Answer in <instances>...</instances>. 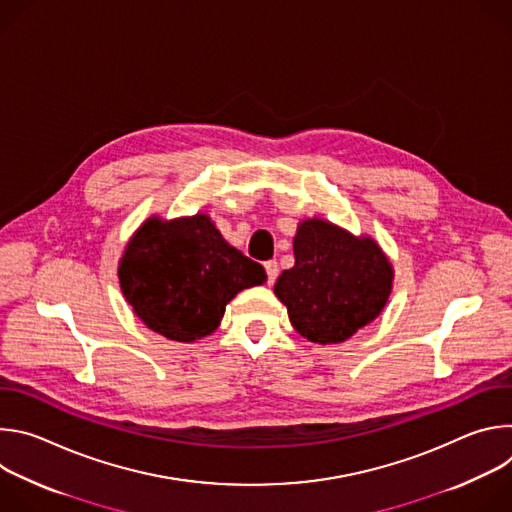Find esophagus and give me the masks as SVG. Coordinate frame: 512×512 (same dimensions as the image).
Returning a JSON list of instances; mask_svg holds the SVG:
<instances>
[{
  "label": "esophagus",
  "instance_id": "esophagus-1",
  "mask_svg": "<svg viewBox=\"0 0 512 512\" xmlns=\"http://www.w3.org/2000/svg\"><path fill=\"white\" fill-rule=\"evenodd\" d=\"M265 271H267V281L273 283L277 279V273H279L277 261H265Z\"/></svg>",
  "mask_w": 512,
  "mask_h": 512
}]
</instances>
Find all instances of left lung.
I'll return each instance as SVG.
<instances>
[{
    "mask_svg": "<svg viewBox=\"0 0 512 512\" xmlns=\"http://www.w3.org/2000/svg\"><path fill=\"white\" fill-rule=\"evenodd\" d=\"M294 259L273 291L291 326L310 342L340 344L385 310L395 269L371 235L356 237L326 218H304Z\"/></svg>",
    "mask_w": 512,
    "mask_h": 512,
    "instance_id": "1",
    "label": "left lung"
}]
</instances>
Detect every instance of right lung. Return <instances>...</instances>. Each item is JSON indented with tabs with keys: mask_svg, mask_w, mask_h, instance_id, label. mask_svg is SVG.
I'll use <instances>...</instances> for the list:
<instances>
[{
	"mask_svg": "<svg viewBox=\"0 0 512 512\" xmlns=\"http://www.w3.org/2000/svg\"><path fill=\"white\" fill-rule=\"evenodd\" d=\"M117 275L133 314L186 344L212 334L239 291L267 281L265 269L229 245L206 212L145 218L123 249Z\"/></svg>",
	"mask_w": 512,
	"mask_h": 512,
	"instance_id": "right-lung-1",
	"label": "right lung"
}]
</instances>
